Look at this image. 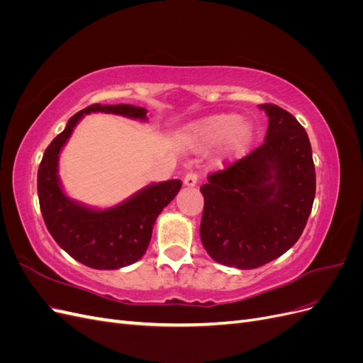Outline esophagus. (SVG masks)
<instances>
[{"label":"esophagus","instance_id":"esophagus-1","mask_svg":"<svg viewBox=\"0 0 363 363\" xmlns=\"http://www.w3.org/2000/svg\"><path fill=\"white\" fill-rule=\"evenodd\" d=\"M183 183H184V186H188V188H194V186H196V183H199V174L194 171H189L184 175Z\"/></svg>","mask_w":363,"mask_h":363}]
</instances>
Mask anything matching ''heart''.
<instances>
[{"instance_id":"b5f03b06","label":"heart","mask_w":363,"mask_h":363,"mask_svg":"<svg viewBox=\"0 0 363 363\" xmlns=\"http://www.w3.org/2000/svg\"><path fill=\"white\" fill-rule=\"evenodd\" d=\"M191 135L195 144L201 148L213 147L223 142L221 157L235 160L248 151L255 128L250 121L240 119L236 113H218L196 121L191 125Z\"/></svg>"}]
</instances>
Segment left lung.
I'll return each mask as SVG.
<instances>
[{
	"label": "left lung",
	"instance_id": "obj_1",
	"mask_svg": "<svg viewBox=\"0 0 363 363\" xmlns=\"http://www.w3.org/2000/svg\"><path fill=\"white\" fill-rule=\"evenodd\" d=\"M259 107L268 115L263 144L200 188L203 247L215 262L239 269L265 265L300 239L316 189L303 125L276 104Z\"/></svg>",
	"mask_w": 363,
	"mask_h": 363
}]
</instances>
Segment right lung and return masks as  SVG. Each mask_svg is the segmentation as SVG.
Listing matches in <instances>:
<instances>
[{"label":"right lung","mask_w":363,"mask_h":363,"mask_svg":"<svg viewBox=\"0 0 363 363\" xmlns=\"http://www.w3.org/2000/svg\"><path fill=\"white\" fill-rule=\"evenodd\" d=\"M92 112L147 121V108L131 104H92L77 112L43 152L38 171L39 204L50 235L71 257L94 269H118L145 255L152 225L179 194L182 182L152 183L104 211L71 200L59 180V156L79 121Z\"/></svg>","instance_id":"right-lung-1"}]
</instances>
